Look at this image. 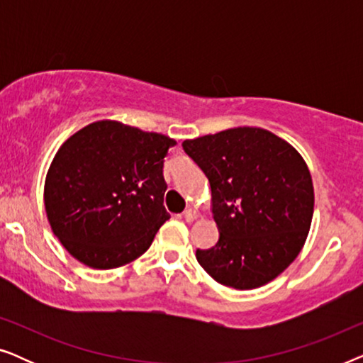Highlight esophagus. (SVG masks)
<instances>
[{
	"label": "esophagus",
	"mask_w": 363,
	"mask_h": 363,
	"mask_svg": "<svg viewBox=\"0 0 363 363\" xmlns=\"http://www.w3.org/2000/svg\"><path fill=\"white\" fill-rule=\"evenodd\" d=\"M183 216H185V220H186L188 223H191V221H195L196 218L200 216V215H198V211L195 210V208H188V210H186L185 213H183Z\"/></svg>",
	"instance_id": "obj_1"
}]
</instances>
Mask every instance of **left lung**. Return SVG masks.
Masks as SVG:
<instances>
[{"label": "left lung", "instance_id": "obj_1", "mask_svg": "<svg viewBox=\"0 0 363 363\" xmlns=\"http://www.w3.org/2000/svg\"><path fill=\"white\" fill-rule=\"evenodd\" d=\"M210 180L220 240L196 251L223 286L246 291L276 279L299 255L314 215V185L299 152L266 128L235 127L183 142Z\"/></svg>", "mask_w": 363, "mask_h": 363}]
</instances>
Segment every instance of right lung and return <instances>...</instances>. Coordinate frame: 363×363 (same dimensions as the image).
Wrapping results in <instances>:
<instances>
[{
  "mask_svg": "<svg viewBox=\"0 0 363 363\" xmlns=\"http://www.w3.org/2000/svg\"><path fill=\"white\" fill-rule=\"evenodd\" d=\"M173 138L97 121L59 147L44 182L51 230L74 259L113 269L150 247L168 215L163 158Z\"/></svg>",
  "mask_w": 363,
  "mask_h": 363,
  "instance_id": "1",
  "label": "right lung"
}]
</instances>
